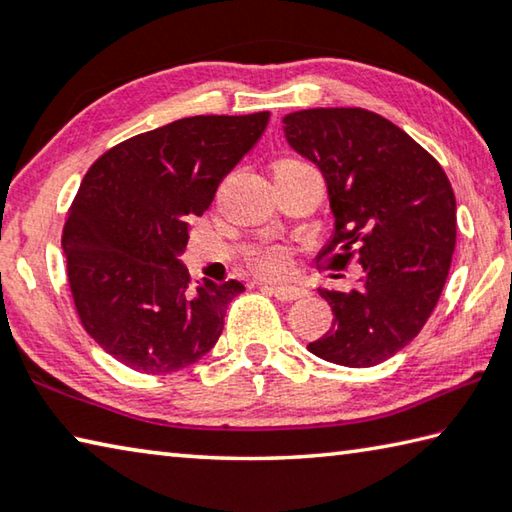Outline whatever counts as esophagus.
Listing matches in <instances>:
<instances>
[{
  "instance_id": "esophagus-1",
  "label": "esophagus",
  "mask_w": 512,
  "mask_h": 512,
  "mask_svg": "<svg viewBox=\"0 0 512 512\" xmlns=\"http://www.w3.org/2000/svg\"><path fill=\"white\" fill-rule=\"evenodd\" d=\"M271 296H275L277 300L282 302H291V300H298L307 293L305 287H298V284H266L264 287Z\"/></svg>"
}]
</instances>
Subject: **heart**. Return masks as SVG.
Segmentation results:
<instances>
[{
	"label": "heart",
	"instance_id": "1",
	"mask_svg": "<svg viewBox=\"0 0 512 512\" xmlns=\"http://www.w3.org/2000/svg\"><path fill=\"white\" fill-rule=\"evenodd\" d=\"M287 162H296V160H287ZM280 164H284V162H280ZM296 164H302V162H296ZM255 262L266 273H280L282 268H284V264H287V257H284L282 250L268 248V250H264V253L257 255Z\"/></svg>",
	"mask_w": 512,
	"mask_h": 512
}]
</instances>
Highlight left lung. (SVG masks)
<instances>
[{
  "label": "left lung",
  "instance_id": "1",
  "mask_svg": "<svg viewBox=\"0 0 512 512\" xmlns=\"http://www.w3.org/2000/svg\"><path fill=\"white\" fill-rule=\"evenodd\" d=\"M284 137L327 183L334 232L320 257L361 264L359 287H318L334 323L307 350L370 368L409 345L443 293L456 246L445 171L393 121L363 108H311L282 119Z\"/></svg>",
  "mask_w": 512,
  "mask_h": 512
}]
</instances>
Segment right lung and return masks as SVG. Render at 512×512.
Listing matches in <instances>:
<instances>
[{
	"mask_svg": "<svg viewBox=\"0 0 512 512\" xmlns=\"http://www.w3.org/2000/svg\"><path fill=\"white\" fill-rule=\"evenodd\" d=\"M271 112L198 115L135 135L85 173L63 232L79 318L99 348L131 370L162 375L219 341L225 309L246 287L203 277L180 255L189 221L253 149Z\"/></svg>",
	"mask_w": 512,
	"mask_h": 512,
	"instance_id": "obj_1",
	"label": "right lung"
}]
</instances>
